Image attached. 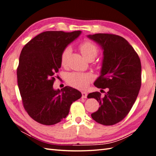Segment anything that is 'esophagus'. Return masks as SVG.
Returning <instances> with one entry per match:
<instances>
[{
    "instance_id": "obj_1",
    "label": "esophagus",
    "mask_w": 156,
    "mask_h": 156,
    "mask_svg": "<svg viewBox=\"0 0 156 156\" xmlns=\"http://www.w3.org/2000/svg\"><path fill=\"white\" fill-rule=\"evenodd\" d=\"M82 98H87V93L83 91L82 92Z\"/></svg>"
}]
</instances>
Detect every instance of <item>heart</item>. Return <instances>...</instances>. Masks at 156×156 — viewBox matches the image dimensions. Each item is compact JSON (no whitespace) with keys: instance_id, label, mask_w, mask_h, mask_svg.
Wrapping results in <instances>:
<instances>
[{"instance_id":"obj_1","label":"heart","mask_w":156,"mask_h":156,"mask_svg":"<svg viewBox=\"0 0 156 156\" xmlns=\"http://www.w3.org/2000/svg\"><path fill=\"white\" fill-rule=\"evenodd\" d=\"M82 55L88 61H93L98 55V49L91 41H85L82 43L80 46ZM72 52V48L69 46L65 48L61 55V64L62 66H66L68 59ZM66 80L67 84L76 89H84L88 87L93 80V76L88 73L71 72L66 75Z\"/></svg>"}]
</instances>
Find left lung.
<instances>
[{
  "label": "left lung",
  "instance_id": "obj_1",
  "mask_svg": "<svg viewBox=\"0 0 156 156\" xmlns=\"http://www.w3.org/2000/svg\"><path fill=\"white\" fill-rule=\"evenodd\" d=\"M88 37L97 42L104 50L101 75L94 83L108 92L101 96L93 92L88 98H95L100 107L91 114L96 122L112 126L120 122L134 105L141 86V63L139 56L127 40L113 34L97 33Z\"/></svg>",
  "mask_w": 156,
  "mask_h": 156
}]
</instances>
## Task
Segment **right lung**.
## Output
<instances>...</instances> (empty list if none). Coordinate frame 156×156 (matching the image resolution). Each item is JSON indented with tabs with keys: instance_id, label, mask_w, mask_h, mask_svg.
<instances>
[{
	"instance_id": "add662e5",
	"label": "right lung",
	"mask_w": 156,
	"mask_h": 156,
	"mask_svg": "<svg viewBox=\"0 0 156 156\" xmlns=\"http://www.w3.org/2000/svg\"><path fill=\"white\" fill-rule=\"evenodd\" d=\"M80 33L45 31L22 50L17 68L18 85L25 110L37 122L46 126L60 122L69 114L72 104L81 98V93L72 87L53 89L61 66V53Z\"/></svg>"
}]
</instances>
